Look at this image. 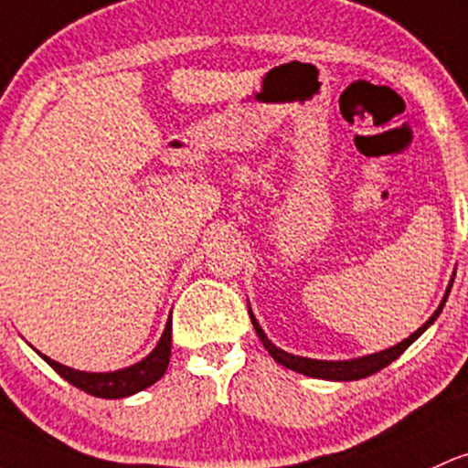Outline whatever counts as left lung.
Listing matches in <instances>:
<instances>
[{
  "instance_id": "8db88e82",
  "label": "left lung",
  "mask_w": 468,
  "mask_h": 468,
  "mask_svg": "<svg viewBox=\"0 0 468 468\" xmlns=\"http://www.w3.org/2000/svg\"><path fill=\"white\" fill-rule=\"evenodd\" d=\"M451 286H453V277H451L442 302H440V306L435 309L433 315H431L429 320H426L424 324L418 328V331L410 333L407 340L395 344V346L384 348V351H379V353H371V356H362V357H353V359H311V357L292 356V353L282 351V348L275 346V344L266 337V333L261 331L260 322L255 320L250 306H249V315H250V322H253V328H255V333H258L261 344H264V348L271 353V357H273L277 364H282V367H286V368H291V371L302 373V376H309V378L333 379V382H351V379H362V378L373 376V373L382 371V368L388 367L393 359H398L399 356H402L410 344L418 340L426 328L438 320V315L442 313L444 304H446V297H449V292H451Z\"/></svg>"
}]
</instances>
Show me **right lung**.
<instances>
[{
  "label": "right lung",
  "mask_w": 468,
  "mask_h": 468,
  "mask_svg": "<svg viewBox=\"0 0 468 468\" xmlns=\"http://www.w3.org/2000/svg\"><path fill=\"white\" fill-rule=\"evenodd\" d=\"M39 356H42V353H39ZM42 359L48 367H53L66 382L81 388V391L95 395V398H128V395H135L151 387V384H155L157 379L166 373L168 359H171V320L164 326V333L162 337H159L157 346L153 348L146 357L140 359V362L131 364V367L126 368H120V371L89 373L64 367V364L55 362V359H50L48 356H42Z\"/></svg>",
  "instance_id": "add662e5"
}]
</instances>
